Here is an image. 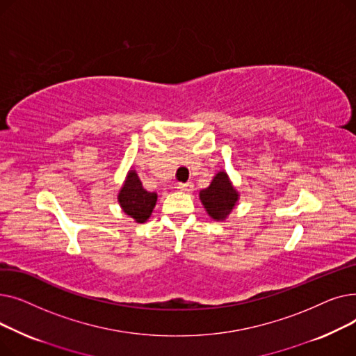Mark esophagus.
Masks as SVG:
<instances>
[{
	"label": "esophagus",
	"instance_id": "34e87169",
	"mask_svg": "<svg viewBox=\"0 0 356 356\" xmlns=\"http://www.w3.org/2000/svg\"><path fill=\"white\" fill-rule=\"evenodd\" d=\"M177 189H179L180 192L189 193V192H192V191H193V183H191V181H188V183H179Z\"/></svg>",
	"mask_w": 356,
	"mask_h": 356
}]
</instances>
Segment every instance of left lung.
Returning <instances> with one entry per match:
<instances>
[{"label":"left lung","instance_id":"1","mask_svg":"<svg viewBox=\"0 0 356 356\" xmlns=\"http://www.w3.org/2000/svg\"><path fill=\"white\" fill-rule=\"evenodd\" d=\"M199 199L212 219L223 220L235 208L239 193L235 191L228 175L219 172L208 188L199 192Z\"/></svg>","mask_w":356,"mask_h":356}]
</instances>
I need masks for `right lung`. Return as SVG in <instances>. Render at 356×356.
<instances>
[{
  "mask_svg": "<svg viewBox=\"0 0 356 356\" xmlns=\"http://www.w3.org/2000/svg\"><path fill=\"white\" fill-rule=\"evenodd\" d=\"M118 202L128 216L143 223L149 218L156 207L157 193L147 192L136 170H129L118 193Z\"/></svg>",
  "mask_w": 356,
  "mask_h": 356,
  "instance_id": "obj_1",
  "label": "right lung"
}]
</instances>
